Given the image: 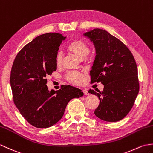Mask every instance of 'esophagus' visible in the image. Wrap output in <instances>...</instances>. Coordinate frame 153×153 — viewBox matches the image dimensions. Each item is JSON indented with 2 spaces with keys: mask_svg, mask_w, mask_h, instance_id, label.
<instances>
[{
  "mask_svg": "<svg viewBox=\"0 0 153 153\" xmlns=\"http://www.w3.org/2000/svg\"><path fill=\"white\" fill-rule=\"evenodd\" d=\"M83 93H84L85 95H88V94H89V93H88V91L87 89L83 90Z\"/></svg>",
  "mask_w": 153,
  "mask_h": 153,
  "instance_id": "1",
  "label": "esophagus"
}]
</instances>
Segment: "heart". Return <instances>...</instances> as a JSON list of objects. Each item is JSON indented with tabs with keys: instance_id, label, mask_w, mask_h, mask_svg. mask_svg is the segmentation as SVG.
<instances>
[{
	"instance_id": "1",
	"label": "heart",
	"mask_w": 153,
	"mask_h": 153,
	"mask_svg": "<svg viewBox=\"0 0 153 153\" xmlns=\"http://www.w3.org/2000/svg\"><path fill=\"white\" fill-rule=\"evenodd\" d=\"M66 49L70 53L82 60L88 54V46L84 40L81 39H75L72 40L66 47ZM62 62V56L58 54L56 56V64L60 66ZM67 79L70 83L79 85L83 81V76L79 73H71L67 76Z\"/></svg>"
}]
</instances>
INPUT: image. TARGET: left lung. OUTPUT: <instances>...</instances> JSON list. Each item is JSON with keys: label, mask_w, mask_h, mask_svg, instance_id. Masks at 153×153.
<instances>
[{"label": "left lung", "mask_w": 153, "mask_h": 153, "mask_svg": "<svg viewBox=\"0 0 153 153\" xmlns=\"http://www.w3.org/2000/svg\"><path fill=\"white\" fill-rule=\"evenodd\" d=\"M83 36L93 42L96 51L91 82L104 85L99 93L88 91L100 100L94 115L105 121H119L129 113L139 93L136 61L129 49L105 30L94 28Z\"/></svg>", "instance_id": "1"}]
</instances>
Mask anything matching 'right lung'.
Instances as JSON below:
<instances>
[{
    "label": "right lung",
    "mask_w": 153,
    "mask_h": 153,
    "mask_svg": "<svg viewBox=\"0 0 153 153\" xmlns=\"http://www.w3.org/2000/svg\"><path fill=\"white\" fill-rule=\"evenodd\" d=\"M66 37L46 33L24 46L14 60L10 74L13 102L20 113L33 126L45 128L62 119L68 103L83 97L81 90L63 85L49 91L46 76L56 70V56Z\"/></svg>",
    "instance_id": "1"
}]
</instances>
